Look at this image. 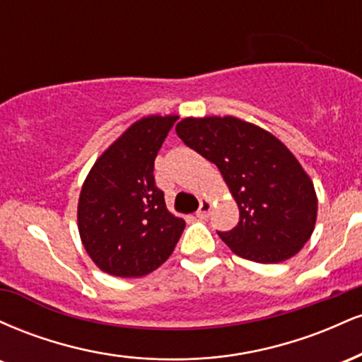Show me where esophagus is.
Returning <instances> with one entry per match:
<instances>
[{
	"label": "esophagus",
	"instance_id": "esophagus-1",
	"mask_svg": "<svg viewBox=\"0 0 362 362\" xmlns=\"http://www.w3.org/2000/svg\"><path fill=\"white\" fill-rule=\"evenodd\" d=\"M211 209H213V204H211L207 199H202L201 206H199V209H197V216H199V218H207V216H209V213H211Z\"/></svg>",
	"mask_w": 362,
	"mask_h": 362
}]
</instances>
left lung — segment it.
Listing matches in <instances>:
<instances>
[{
  "mask_svg": "<svg viewBox=\"0 0 362 362\" xmlns=\"http://www.w3.org/2000/svg\"><path fill=\"white\" fill-rule=\"evenodd\" d=\"M177 134L213 161L233 194L240 221L218 235L236 255L277 264L301 250L317 221V194L276 136L236 117H187Z\"/></svg>",
  "mask_w": 362,
  "mask_h": 362,
  "instance_id": "obj_1",
  "label": "left lung"
}]
</instances>
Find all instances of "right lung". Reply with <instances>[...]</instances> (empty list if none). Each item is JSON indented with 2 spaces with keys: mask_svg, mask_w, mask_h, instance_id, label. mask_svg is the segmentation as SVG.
Segmentation results:
<instances>
[{
  "mask_svg": "<svg viewBox=\"0 0 362 362\" xmlns=\"http://www.w3.org/2000/svg\"><path fill=\"white\" fill-rule=\"evenodd\" d=\"M175 115L132 124L90 170L80 194L78 228L91 260L117 277H141L172 255L185 221L168 213L155 158Z\"/></svg>",
  "mask_w": 362,
  "mask_h": 362,
  "instance_id": "right-lung-1",
  "label": "right lung"
}]
</instances>
